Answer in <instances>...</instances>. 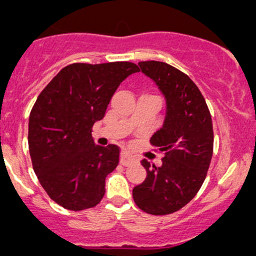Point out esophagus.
Wrapping results in <instances>:
<instances>
[{"instance_id":"1","label":"esophagus","mask_w":256,"mask_h":256,"mask_svg":"<svg viewBox=\"0 0 256 256\" xmlns=\"http://www.w3.org/2000/svg\"><path fill=\"white\" fill-rule=\"evenodd\" d=\"M135 161H136V158L131 154H128V152H126V151L121 152L120 164H122V166H128V164H134Z\"/></svg>"}]
</instances>
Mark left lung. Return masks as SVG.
<instances>
[{
    "label": "left lung",
    "mask_w": 256,
    "mask_h": 256,
    "mask_svg": "<svg viewBox=\"0 0 256 256\" xmlns=\"http://www.w3.org/2000/svg\"><path fill=\"white\" fill-rule=\"evenodd\" d=\"M166 100L164 125L150 142L164 152L162 164H141L147 177L132 190L136 206L154 216L180 210L204 182L213 154V125L206 100L188 76L164 62H140Z\"/></svg>",
    "instance_id": "8db88e82"
}]
</instances>
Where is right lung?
Here are the masks:
<instances>
[{"label": "right lung", "instance_id": "1", "mask_svg": "<svg viewBox=\"0 0 256 256\" xmlns=\"http://www.w3.org/2000/svg\"><path fill=\"white\" fill-rule=\"evenodd\" d=\"M130 62L74 63L62 69L36 100L28 122L33 170L49 197L69 210L92 208L105 194V178L118 164L116 144H95L92 128L128 76Z\"/></svg>", "mask_w": 256, "mask_h": 256}]
</instances>
